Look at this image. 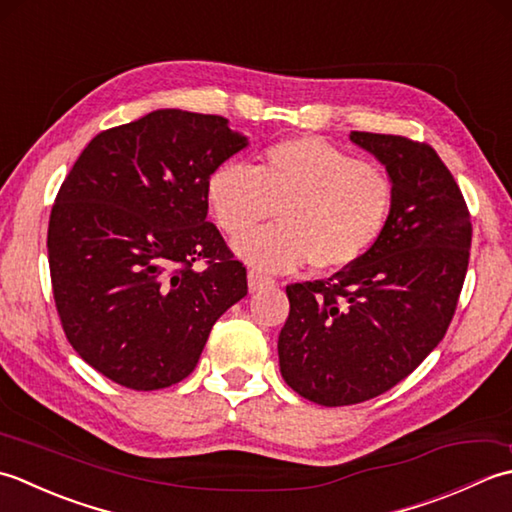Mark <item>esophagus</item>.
Returning <instances> with one entry per match:
<instances>
[{
    "mask_svg": "<svg viewBox=\"0 0 512 512\" xmlns=\"http://www.w3.org/2000/svg\"><path fill=\"white\" fill-rule=\"evenodd\" d=\"M247 283H249V291H260V289L274 285V280H271L269 276H263V274H260V271L252 269L247 274Z\"/></svg>",
    "mask_w": 512,
    "mask_h": 512,
    "instance_id": "1",
    "label": "esophagus"
}]
</instances>
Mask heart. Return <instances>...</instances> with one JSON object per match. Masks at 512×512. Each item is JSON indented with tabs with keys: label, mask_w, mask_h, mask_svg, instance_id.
Segmentation results:
<instances>
[{
	"label": "heart",
	"mask_w": 512,
	"mask_h": 512,
	"mask_svg": "<svg viewBox=\"0 0 512 512\" xmlns=\"http://www.w3.org/2000/svg\"><path fill=\"white\" fill-rule=\"evenodd\" d=\"M391 176L316 137L269 145L252 170L223 163L205 183L207 207L221 232L237 238L277 210L279 225L234 243L260 271L344 269L369 252L393 207Z\"/></svg>",
	"instance_id": "1"
}]
</instances>
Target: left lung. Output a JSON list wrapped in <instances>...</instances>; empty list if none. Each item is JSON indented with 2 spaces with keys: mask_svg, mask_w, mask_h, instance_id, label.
<instances>
[{
  "mask_svg": "<svg viewBox=\"0 0 512 512\" xmlns=\"http://www.w3.org/2000/svg\"><path fill=\"white\" fill-rule=\"evenodd\" d=\"M393 181L387 227L358 263L287 285L278 336L285 382L305 400L347 406L389 391L440 344L471 256V214L426 143L351 132Z\"/></svg>",
  "mask_w": 512,
  "mask_h": 512,
  "instance_id": "1",
  "label": "left lung"
}]
</instances>
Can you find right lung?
<instances>
[{
	"label": "right lung",
	"instance_id": "right-lung-1",
	"mask_svg": "<svg viewBox=\"0 0 512 512\" xmlns=\"http://www.w3.org/2000/svg\"><path fill=\"white\" fill-rule=\"evenodd\" d=\"M227 123L168 108L101 132L52 205L61 327L121 387L156 391L187 378L214 322L247 296L243 263L207 221V179L247 148Z\"/></svg>",
	"mask_w": 512,
	"mask_h": 512
}]
</instances>
